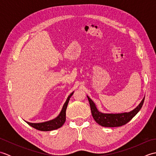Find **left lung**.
Returning a JSON list of instances; mask_svg holds the SVG:
<instances>
[{"label": "left lung", "instance_id": "1", "mask_svg": "<svg viewBox=\"0 0 156 156\" xmlns=\"http://www.w3.org/2000/svg\"><path fill=\"white\" fill-rule=\"evenodd\" d=\"M88 100L89 101L90 106L92 115L95 121L98 125H100L102 127H121L122 125H124L127 123L129 121H130L137 112L140 111L142 106H143L145 97L142 99L141 102L137 107L134 108L133 111L128 112H122V113H103L99 111L94 102L87 96Z\"/></svg>", "mask_w": 156, "mask_h": 156}]
</instances>
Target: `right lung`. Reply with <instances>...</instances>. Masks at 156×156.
Masks as SVG:
<instances>
[{
    "label": "right lung",
    "mask_w": 156,
    "mask_h": 156,
    "mask_svg": "<svg viewBox=\"0 0 156 156\" xmlns=\"http://www.w3.org/2000/svg\"><path fill=\"white\" fill-rule=\"evenodd\" d=\"M73 93H74V92H72V93L68 96L67 100H66L64 106H63L60 113L59 114V115L57 117H55V119H52V120H50V121L43 122H37V123H33V122H29L27 121H25V122H27L28 125L31 126L32 127L42 131H52L61 127L66 121V108H67V106L69 102V98H70V97L72 96Z\"/></svg>",
    "instance_id": "obj_1"
}]
</instances>
